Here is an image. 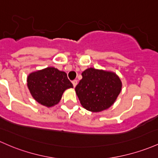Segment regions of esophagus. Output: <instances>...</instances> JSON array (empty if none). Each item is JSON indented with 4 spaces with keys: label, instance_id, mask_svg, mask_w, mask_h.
Segmentation results:
<instances>
[{
    "label": "esophagus",
    "instance_id": "1",
    "mask_svg": "<svg viewBox=\"0 0 158 158\" xmlns=\"http://www.w3.org/2000/svg\"><path fill=\"white\" fill-rule=\"evenodd\" d=\"M72 83H73V87L75 88L76 86V85H77V83H78V82H77V80H73L72 82Z\"/></svg>",
    "mask_w": 158,
    "mask_h": 158
}]
</instances>
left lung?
<instances>
[{"label":"left lung","instance_id":"obj_1","mask_svg":"<svg viewBox=\"0 0 158 158\" xmlns=\"http://www.w3.org/2000/svg\"><path fill=\"white\" fill-rule=\"evenodd\" d=\"M82 76L75 90L85 109L98 112L115 103L122 87L121 79L115 73L88 68Z\"/></svg>","mask_w":158,"mask_h":158}]
</instances>
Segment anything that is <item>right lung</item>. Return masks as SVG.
I'll return each mask as SVG.
<instances>
[{"mask_svg":"<svg viewBox=\"0 0 158 158\" xmlns=\"http://www.w3.org/2000/svg\"><path fill=\"white\" fill-rule=\"evenodd\" d=\"M27 87L36 101L45 106L58 104L65 90L73 85L67 73L55 67L31 73L27 76Z\"/></svg>","mask_w":158,"mask_h":158,"instance_id":"add662e5","label":"right lung"}]
</instances>
